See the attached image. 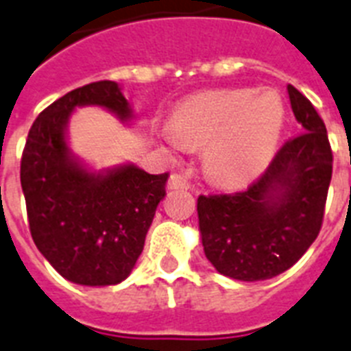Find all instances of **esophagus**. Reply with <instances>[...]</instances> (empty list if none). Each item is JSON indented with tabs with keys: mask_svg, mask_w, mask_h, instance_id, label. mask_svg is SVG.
I'll list each match as a JSON object with an SVG mask.
<instances>
[{
	"mask_svg": "<svg viewBox=\"0 0 351 351\" xmlns=\"http://www.w3.org/2000/svg\"><path fill=\"white\" fill-rule=\"evenodd\" d=\"M167 187H169V189H187V187H189V180H187L184 175H180V173H173V175L169 176Z\"/></svg>",
	"mask_w": 351,
	"mask_h": 351,
	"instance_id": "esophagus-1",
	"label": "esophagus"
}]
</instances>
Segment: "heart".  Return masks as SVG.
I'll list each match as a JSON object with an SVG mask.
<instances>
[{"label": "heart", "instance_id": "heart-1", "mask_svg": "<svg viewBox=\"0 0 351 351\" xmlns=\"http://www.w3.org/2000/svg\"><path fill=\"white\" fill-rule=\"evenodd\" d=\"M283 104L272 92L220 90L191 97L176 108L162 136L173 147H205L210 178L243 184L267 166L283 128Z\"/></svg>", "mask_w": 351, "mask_h": 351}]
</instances>
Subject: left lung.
<instances>
[{
	"label": "left lung",
	"mask_w": 351,
	"mask_h": 351,
	"mask_svg": "<svg viewBox=\"0 0 351 351\" xmlns=\"http://www.w3.org/2000/svg\"><path fill=\"white\" fill-rule=\"evenodd\" d=\"M301 133L287 141L258 180L232 195L198 196L202 245L220 274L263 281L289 270L317 238L333 155L323 119L289 84Z\"/></svg>",
	"instance_id": "1"
}]
</instances>
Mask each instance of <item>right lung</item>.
<instances>
[{"label":"right lung","mask_w":351,"mask_h":351,"mask_svg":"<svg viewBox=\"0 0 351 351\" xmlns=\"http://www.w3.org/2000/svg\"><path fill=\"white\" fill-rule=\"evenodd\" d=\"M95 104L131 117L113 81L75 88L39 113L21 156V187L30 234L48 263L68 281L106 287L135 267L155 210L166 196L169 173L149 175L136 166L90 173L68 149V119L77 106Z\"/></svg>","instance_id":"add662e5"}]
</instances>
